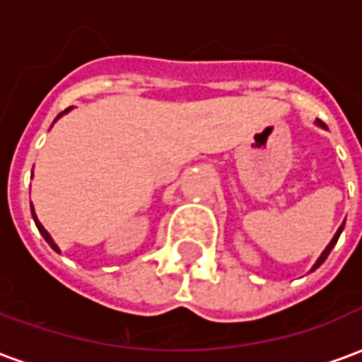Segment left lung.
Here are the masks:
<instances>
[{"label":"left lung","instance_id":"1","mask_svg":"<svg viewBox=\"0 0 362 362\" xmlns=\"http://www.w3.org/2000/svg\"><path fill=\"white\" fill-rule=\"evenodd\" d=\"M318 124H320V126H324V124H322V122H320V119H318ZM341 230H343V225H341V227H339V230H337V233H335V236H334V238H332V243L327 244V248H326V250L322 252V256H320L318 262H316V264H314V267H312V272H314V269H316V267L322 266V264H324V259H326L327 256H329V252H332V248H334L335 243H337V238H339V235H341Z\"/></svg>","mask_w":362,"mask_h":362}]
</instances>
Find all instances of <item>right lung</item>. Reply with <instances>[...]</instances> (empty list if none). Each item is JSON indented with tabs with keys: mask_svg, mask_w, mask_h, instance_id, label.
Here are the masks:
<instances>
[{
	"mask_svg": "<svg viewBox=\"0 0 362 362\" xmlns=\"http://www.w3.org/2000/svg\"><path fill=\"white\" fill-rule=\"evenodd\" d=\"M67 110H69V108H66V110H64V112H67ZM64 112H62V114H64ZM62 114H59V116H62ZM59 116H58V118H59ZM30 211H33V219H35L36 227H38V230H40V235L44 236V240H46V243L50 244V246H52V248H54V250L59 252V248H58V246H56V243H54V240H52V236L48 235V233H46V228H44L42 225H40V223H38V219H36V215H35V209H33V205H30Z\"/></svg>",
	"mask_w": 362,
	"mask_h": 362,
	"instance_id": "1",
	"label": "right lung"
}]
</instances>
